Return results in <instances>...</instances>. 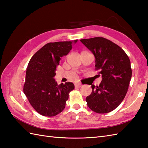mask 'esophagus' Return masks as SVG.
Masks as SVG:
<instances>
[{"instance_id": "esophagus-1", "label": "esophagus", "mask_w": 148, "mask_h": 148, "mask_svg": "<svg viewBox=\"0 0 148 148\" xmlns=\"http://www.w3.org/2000/svg\"><path fill=\"white\" fill-rule=\"evenodd\" d=\"M74 86L76 88H80L81 86H82V84H81V83H74Z\"/></svg>"}]
</instances>
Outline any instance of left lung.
<instances>
[{"instance_id":"obj_1","label":"left lung","mask_w":148,"mask_h":148,"mask_svg":"<svg viewBox=\"0 0 148 148\" xmlns=\"http://www.w3.org/2000/svg\"><path fill=\"white\" fill-rule=\"evenodd\" d=\"M80 40L95 56V69L102 77L99 86L92 85V92L86 98L87 105L97 113L111 112L120 104L128 91L132 77L130 59L123 49L103 37Z\"/></svg>"}]
</instances>
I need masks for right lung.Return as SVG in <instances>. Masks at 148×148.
Instances as JSON below:
<instances>
[{
	"label": "right lung",
	"mask_w": 148,
	"mask_h": 148,
	"mask_svg": "<svg viewBox=\"0 0 148 148\" xmlns=\"http://www.w3.org/2000/svg\"><path fill=\"white\" fill-rule=\"evenodd\" d=\"M77 40H74L76 43ZM72 41L49 42L37 51L28 64L23 92L30 103L40 114L55 116L64 109L74 84L58 85L54 77L63 56L72 49Z\"/></svg>",
	"instance_id": "right-lung-1"
}]
</instances>
